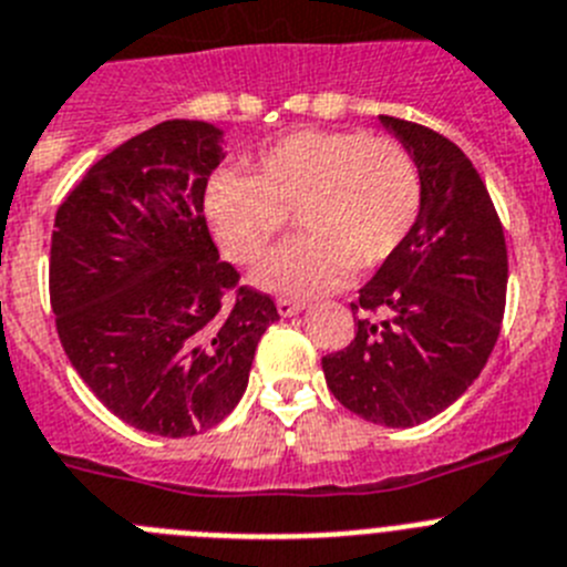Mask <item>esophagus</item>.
Returning a JSON list of instances; mask_svg holds the SVG:
<instances>
[{
  "mask_svg": "<svg viewBox=\"0 0 567 567\" xmlns=\"http://www.w3.org/2000/svg\"><path fill=\"white\" fill-rule=\"evenodd\" d=\"M277 310H279V316H296L299 310H305V302L282 296V299H277Z\"/></svg>",
  "mask_w": 567,
  "mask_h": 567,
  "instance_id": "34e87169",
  "label": "esophagus"
}]
</instances>
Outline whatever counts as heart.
<instances>
[{
	"instance_id": "1",
	"label": "heart",
	"mask_w": 567,
	"mask_h": 567,
	"mask_svg": "<svg viewBox=\"0 0 567 567\" xmlns=\"http://www.w3.org/2000/svg\"><path fill=\"white\" fill-rule=\"evenodd\" d=\"M421 172L401 141L302 130L265 146L248 177L208 181L206 220L231 262L254 265L293 214L288 239L254 271L274 293L313 296L367 274L404 246L421 212Z\"/></svg>"
}]
</instances>
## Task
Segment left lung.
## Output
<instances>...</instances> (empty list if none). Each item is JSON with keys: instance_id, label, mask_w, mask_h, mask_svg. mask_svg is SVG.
<instances>
[{"instance_id": "left-lung-1", "label": "left lung", "mask_w": 567, "mask_h": 567, "mask_svg": "<svg viewBox=\"0 0 567 567\" xmlns=\"http://www.w3.org/2000/svg\"><path fill=\"white\" fill-rule=\"evenodd\" d=\"M415 157L421 212L404 246L359 290L355 339L321 359L330 392L392 430L430 421L481 375L506 310L503 226L477 169L449 137L381 115ZM372 312H384L381 322Z\"/></svg>"}]
</instances>
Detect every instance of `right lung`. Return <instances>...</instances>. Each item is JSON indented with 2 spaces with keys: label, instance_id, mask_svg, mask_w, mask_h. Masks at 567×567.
<instances>
[{
  "label": "right lung",
  "instance_id": "add662e5",
  "mask_svg": "<svg viewBox=\"0 0 567 567\" xmlns=\"http://www.w3.org/2000/svg\"><path fill=\"white\" fill-rule=\"evenodd\" d=\"M223 130L163 121L93 163L55 212L50 305L61 347L121 421L161 437L212 430L279 319L239 288L203 214Z\"/></svg>",
  "mask_w": 567,
  "mask_h": 567
}]
</instances>
